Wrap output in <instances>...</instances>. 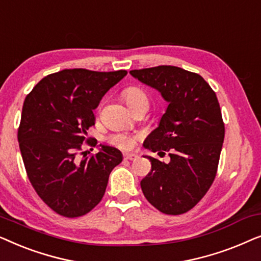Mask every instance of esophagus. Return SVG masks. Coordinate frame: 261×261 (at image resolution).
Segmentation results:
<instances>
[{
	"label": "esophagus",
	"mask_w": 261,
	"mask_h": 261,
	"mask_svg": "<svg viewBox=\"0 0 261 261\" xmlns=\"http://www.w3.org/2000/svg\"><path fill=\"white\" fill-rule=\"evenodd\" d=\"M137 158H138V155L134 154V153H124L123 154L124 160H135Z\"/></svg>",
	"instance_id": "1"
}]
</instances>
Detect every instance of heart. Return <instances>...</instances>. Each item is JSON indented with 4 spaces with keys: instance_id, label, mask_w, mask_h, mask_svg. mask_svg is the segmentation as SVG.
Returning a JSON list of instances; mask_svg holds the SVG:
<instances>
[{
    "instance_id": "heart-1",
    "label": "heart",
    "mask_w": 261,
    "mask_h": 261,
    "mask_svg": "<svg viewBox=\"0 0 261 261\" xmlns=\"http://www.w3.org/2000/svg\"><path fill=\"white\" fill-rule=\"evenodd\" d=\"M122 96L127 105L130 107L132 109H135L139 106H149V97L144 89L139 87H129L126 88L122 92ZM109 142L116 147L122 149H129L133 148L137 142V137L135 135H128L123 133H116L109 137Z\"/></svg>"
}]
</instances>
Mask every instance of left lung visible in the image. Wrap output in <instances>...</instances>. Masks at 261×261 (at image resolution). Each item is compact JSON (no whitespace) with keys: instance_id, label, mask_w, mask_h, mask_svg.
<instances>
[{"instance_id":"left-lung-1","label":"left lung","mask_w":261,"mask_h":261,"mask_svg":"<svg viewBox=\"0 0 261 261\" xmlns=\"http://www.w3.org/2000/svg\"><path fill=\"white\" fill-rule=\"evenodd\" d=\"M130 74L169 102L144 146L159 155L167 152L170 163L147 156L152 169L141 180V190L159 212L181 215L204 197L216 177L224 139L220 103L198 73L180 67L160 65Z\"/></svg>"}]
</instances>
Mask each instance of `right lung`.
<instances>
[{
  "mask_svg": "<svg viewBox=\"0 0 261 261\" xmlns=\"http://www.w3.org/2000/svg\"><path fill=\"white\" fill-rule=\"evenodd\" d=\"M126 74L66 69L42 78L24 98L17 129L24 169L39 197L59 215L73 219L91 212L110 172L122 162L121 152L110 146L89 158L82 146L97 144L87 139L95 126L94 109Z\"/></svg>",
  "mask_w": 261,
  "mask_h": 261,
  "instance_id": "obj_1",
  "label": "right lung"
}]
</instances>
